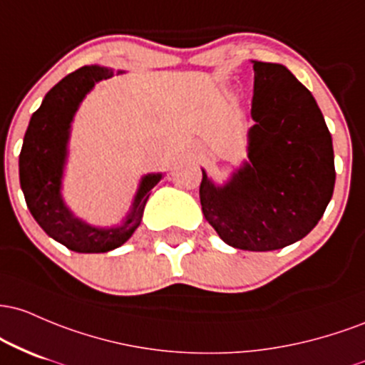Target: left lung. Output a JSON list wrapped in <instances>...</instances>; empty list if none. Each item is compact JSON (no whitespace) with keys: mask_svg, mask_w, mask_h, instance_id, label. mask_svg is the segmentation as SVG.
Segmentation results:
<instances>
[{"mask_svg":"<svg viewBox=\"0 0 365 365\" xmlns=\"http://www.w3.org/2000/svg\"><path fill=\"white\" fill-rule=\"evenodd\" d=\"M248 162L224 186L202 170L205 219L229 247L271 252L317 226L334 190L329 129L312 93L284 65L253 60Z\"/></svg>","mask_w":365,"mask_h":365,"instance_id":"left-lung-1","label":"left lung"}]
</instances>
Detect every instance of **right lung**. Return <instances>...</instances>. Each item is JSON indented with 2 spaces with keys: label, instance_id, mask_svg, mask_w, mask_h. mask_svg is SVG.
I'll use <instances>...</instances> for the list:
<instances>
[{
  "label": "right lung",
  "instance_id": "obj_1",
  "mask_svg": "<svg viewBox=\"0 0 365 365\" xmlns=\"http://www.w3.org/2000/svg\"><path fill=\"white\" fill-rule=\"evenodd\" d=\"M112 76V68L86 65L53 86L32 113L20 151V187L27 208L48 236L72 252L105 253L124 245L141 224L150 190L162 179V174L141 179L130 214L117 227L89 226L63 203L60 190L72 118L93 86Z\"/></svg>",
  "mask_w": 365,
  "mask_h": 365
}]
</instances>
